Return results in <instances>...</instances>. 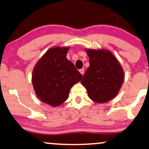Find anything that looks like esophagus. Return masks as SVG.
<instances>
[{
	"instance_id": "esophagus-1",
	"label": "esophagus",
	"mask_w": 149,
	"mask_h": 149,
	"mask_svg": "<svg viewBox=\"0 0 149 149\" xmlns=\"http://www.w3.org/2000/svg\"><path fill=\"white\" fill-rule=\"evenodd\" d=\"M79 71H80V73H81V74L84 75V69H80V70H79Z\"/></svg>"
}]
</instances>
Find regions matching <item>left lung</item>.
Segmentation results:
<instances>
[{"mask_svg":"<svg viewBox=\"0 0 149 149\" xmlns=\"http://www.w3.org/2000/svg\"><path fill=\"white\" fill-rule=\"evenodd\" d=\"M89 67L81 83L88 97L97 103H105L118 95L125 80L121 65L111 52L107 49H88Z\"/></svg>","mask_w":149,"mask_h":149,"instance_id":"1","label":"left lung"}]
</instances>
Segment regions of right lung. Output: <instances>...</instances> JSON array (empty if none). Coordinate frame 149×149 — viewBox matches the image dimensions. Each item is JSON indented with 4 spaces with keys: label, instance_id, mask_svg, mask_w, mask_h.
I'll return each mask as SVG.
<instances>
[{
    "label": "right lung",
    "instance_id": "obj_1",
    "mask_svg": "<svg viewBox=\"0 0 149 149\" xmlns=\"http://www.w3.org/2000/svg\"><path fill=\"white\" fill-rule=\"evenodd\" d=\"M69 47L50 48L37 62L32 73V84L38 97L52 107H58L69 97L71 88L82 75L66 56Z\"/></svg>",
    "mask_w": 149,
    "mask_h": 149
}]
</instances>
